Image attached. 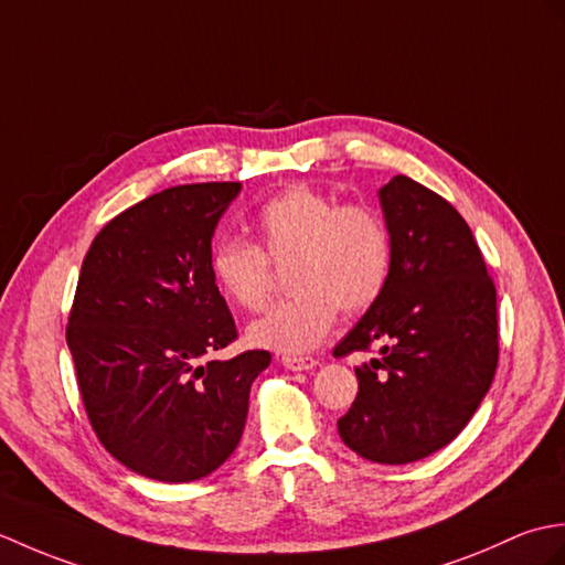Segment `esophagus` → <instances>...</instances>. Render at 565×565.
I'll use <instances>...</instances> for the list:
<instances>
[{
  "instance_id": "1",
  "label": "esophagus",
  "mask_w": 565,
  "mask_h": 565,
  "mask_svg": "<svg viewBox=\"0 0 565 565\" xmlns=\"http://www.w3.org/2000/svg\"><path fill=\"white\" fill-rule=\"evenodd\" d=\"M282 365L287 367V370H292V372H309V370H315L319 362L315 360V358H297V355H287V358H282Z\"/></svg>"
}]
</instances>
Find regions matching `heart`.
Masks as SVG:
<instances>
[{
  "instance_id": "obj_1",
  "label": "heart",
  "mask_w": 565,
  "mask_h": 565,
  "mask_svg": "<svg viewBox=\"0 0 565 565\" xmlns=\"http://www.w3.org/2000/svg\"><path fill=\"white\" fill-rule=\"evenodd\" d=\"M263 248L224 242L212 254V278L236 307L256 311L270 292L268 260L282 266L290 297L248 326V341L285 355L315 350L333 329L338 307L358 315L374 305L392 268V242L367 205H338L297 183L270 198L256 215Z\"/></svg>"
}]
</instances>
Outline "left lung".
I'll return each mask as SVG.
<instances>
[{
    "mask_svg": "<svg viewBox=\"0 0 565 565\" xmlns=\"http://www.w3.org/2000/svg\"><path fill=\"white\" fill-rule=\"evenodd\" d=\"M392 242L382 295L333 355L380 345L355 367L358 396L338 420L362 459L408 463L449 445L471 420L498 367L495 287L469 224L408 177L380 188Z\"/></svg>",
    "mask_w": 565,
    "mask_h": 565,
    "instance_id": "1",
    "label": "left lung"
}]
</instances>
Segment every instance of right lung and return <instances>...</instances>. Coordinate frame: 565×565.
<instances>
[{
  "label": "right lung",
  "instance_id": "1",
  "mask_svg": "<svg viewBox=\"0 0 565 565\" xmlns=\"http://www.w3.org/2000/svg\"><path fill=\"white\" fill-rule=\"evenodd\" d=\"M242 183L173 185L120 212L82 263L67 345L98 440L130 471L188 483L242 440L268 350L210 360L236 338L212 236Z\"/></svg>",
  "mask_w": 565,
  "mask_h": 565
}]
</instances>
